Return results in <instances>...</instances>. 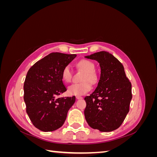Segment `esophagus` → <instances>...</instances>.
<instances>
[{
  "label": "esophagus",
  "instance_id": "obj_1",
  "mask_svg": "<svg viewBox=\"0 0 157 157\" xmlns=\"http://www.w3.org/2000/svg\"><path fill=\"white\" fill-rule=\"evenodd\" d=\"M76 98H77V99H82V98L80 97V96H77V97H76Z\"/></svg>",
  "mask_w": 157,
  "mask_h": 157
}]
</instances>
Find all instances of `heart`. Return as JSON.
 <instances>
[{
  "instance_id": "1",
  "label": "heart",
  "mask_w": 157,
  "mask_h": 157,
  "mask_svg": "<svg viewBox=\"0 0 157 157\" xmlns=\"http://www.w3.org/2000/svg\"><path fill=\"white\" fill-rule=\"evenodd\" d=\"M77 66L85 71L82 80L84 82L80 83H75L71 84L68 88V94L71 96H83L91 90L92 83L97 82V76L94 73L95 66L91 61L86 59L80 61ZM62 78L66 82H71L72 78V71L69 65L65 66L62 71Z\"/></svg>"
}]
</instances>
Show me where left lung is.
Listing matches in <instances>:
<instances>
[{"instance_id": "obj_1", "label": "left lung", "mask_w": 157, "mask_h": 157, "mask_svg": "<svg viewBox=\"0 0 157 157\" xmlns=\"http://www.w3.org/2000/svg\"><path fill=\"white\" fill-rule=\"evenodd\" d=\"M85 58L98 61L101 69L97 88L84 98L85 118L93 129L112 132L121 126L129 112L132 84L122 64L109 52H96Z\"/></svg>"}]
</instances>
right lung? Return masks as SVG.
Listing matches in <instances>:
<instances>
[{
  "mask_svg": "<svg viewBox=\"0 0 157 157\" xmlns=\"http://www.w3.org/2000/svg\"><path fill=\"white\" fill-rule=\"evenodd\" d=\"M76 56L53 52L37 61L27 73L23 86L26 111L33 124L42 132L62 126L75 102V96H56L67 91L62 71Z\"/></svg>",
  "mask_w": 157,
  "mask_h": 157,
  "instance_id": "add662e5",
  "label": "right lung"
}]
</instances>
